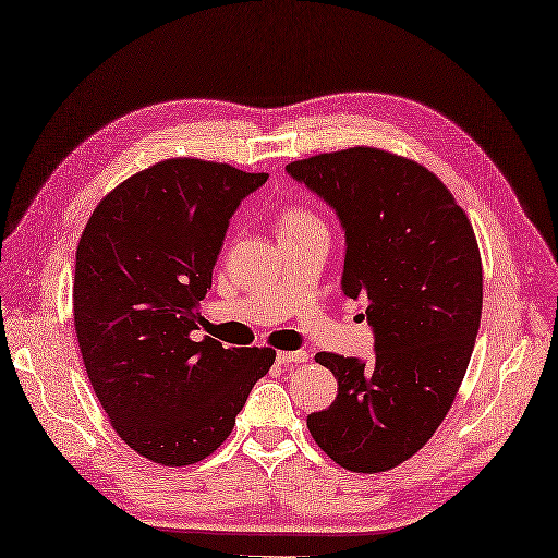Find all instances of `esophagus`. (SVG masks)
<instances>
[{
    "mask_svg": "<svg viewBox=\"0 0 558 558\" xmlns=\"http://www.w3.org/2000/svg\"><path fill=\"white\" fill-rule=\"evenodd\" d=\"M310 360V355H306V351H281L277 353V362L279 364H300V362H306Z\"/></svg>",
    "mask_w": 558,
    "mask_h": 558,
    "instance_id": "obj_1",
    "label": "esophagus"
}]
</instances>
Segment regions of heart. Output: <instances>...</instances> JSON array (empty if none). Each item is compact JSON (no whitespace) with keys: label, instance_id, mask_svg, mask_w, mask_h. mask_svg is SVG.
I'll use <instances>...</instances> for the list:
<instances>
[{"label":"heart","instance_id":"obj_1","mask_svg":"<svg viewBox=\"0 0 558 558\" xmlns=\"http://www.w3.org/2000/svg\"><path fill=\"white\" fill-rule=\"evenodd\" d=\"M318 226H323V221H320V217L314 213L312 207L291 205V207H286L283 213H281V217H279V235H283V233H298V230L318 228Z\"/></svg>","mask_w":558,"mask_h":558}]
</instances>
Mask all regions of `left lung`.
I'll use <instances>...</instances> for the list:
<instances>
[{
  "mask_svg": "<svg viewBox=\"0 0 558 558\" xmlns=\"http://www.w3.org/2000/svg\"><path fill=\"white\" fill-rule=\"evenodd\" d=\"M345 233L341 291L362 298L374 360L318 353L337 399L306 415L325 454L355 473L407 462L462 386L483 312V263L466 213L434 172L376 147L286 166Z\"/></svg>",
  "mask_w": 558,
  "mask_h": 558,
  "instance_id": "8db88e82",
  "label": "left lung"
}]
</instances>
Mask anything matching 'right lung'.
I'll return each mask as SVG.
<instances>
[{
	"instance_id": "obj_1",
	"label": "right lung",
	"mask_w": 558,
	"mask_h": 558,
	"mask_svg": "<svg viewBox=\"0 0 558 558\" xmlns=\"http://www.w3.org/2000/svg\"><path fill=\"white\" fill-rule=\"evenodd\" d=\"M267 182L166 159L96 205L75 252L73 325L92 388L129 448L161 466L213 454L275 362L272 349L194 341L230 217Z\"/></svg>"
}]
</instances>
